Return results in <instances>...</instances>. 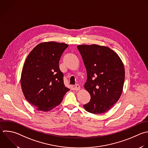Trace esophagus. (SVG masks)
Segmentation results:
<instances>
[{"label":"esophagus","mask_w":148,"mask_h":148,"mask_svg":"<svg viewBox=\"0 0 148 148\" xmlns=\"http://www.w3.org/2000/svg\"><path fill=\"white\" fill-rule=\"evenodd\" d=\"M80 89V86L79 84H76L75 86V90L76 91H79Z\"/></svg>","instance_id":"esophagus-1"}]
</instances>
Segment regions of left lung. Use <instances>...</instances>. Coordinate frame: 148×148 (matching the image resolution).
<instances>
[{"instance_id": "8db88e82", "label": "left lung", "mask_w": 148, "mask_h": 148, "mask_svg": "<svg viewBox=\"0 0 148 148\" xmlns=\"http://www.w3.org/2000/svg\"><path fill=\"white\" fill-rule=\"evenodd\" d=\"M77 47L87 71L84 87L91 96L83 107L91 113H104L121 95L125 78L123 63L118 54L106 46L93 44Z\"/></svg>"}]
</instances>
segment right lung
I'll return each mask as SVG.
<instances>
[{"label": "right lung", "mask_w": 148, "mask_h": 148, "mask_svg": "<svg viewBox=\"0 0 148 148\" xmlns=\"http://www.w3.org/2000/svg\"><path fill=\"white\" fill-rule=\"evenodd\" d=\"M68 45L56 42L38 45L28 54L21 76L26 99L36 109L49 112L61 103L70 90L64 84L59 61Z\"/></svg>", "instance_id": "add662e5"}]
</instances>
